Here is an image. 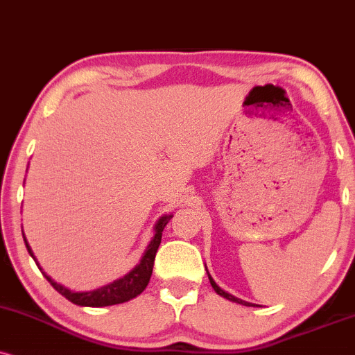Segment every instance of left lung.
<instances>
[{
    "label": "left lung",
    "mask_w": 355,
    "mask_h": 355,
    "mask_svg": "<svg viewBox=\"0 0 355 355\" xmlns=\"http://www.w3.org/2000/svg\"><path fill=\"white\" fill-rule=\"evenodd\" d=\"M207 275H209V271H207ZM209 282H211V284H212V288H214V291L217 293V295H220L222 298H225V300H229V301H234V303H239V304H243V306H253L252 303H248V301H243V300H240V298H235L234 295H230V293H227V291H224L222 290L220 286H217V283L214 282L212 279V277L211 275H209Z\"/></svg>",
    "instance_id": "8db88e82"
}]
</instances>
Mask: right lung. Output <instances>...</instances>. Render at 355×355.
Wrapping results in <instances>:
<instances>
[{
	"mask_svg": "<svg viewBox=\"0 0 355 355\" xmlns=\"http://www.w3.org/2000/svg\"><path fill=\"white\" fill-rule=\"evenodd\" d=\"M171 217H173V216H164L156 222L155 235H153L150 245H148L146 250H144L141 260H139V263L135 266V268L131 270L130 273H126L123 278L115 279V282L110 283V284H105V286L98 288V290L84 291V293L71 291L69 288L62 286V284L55 283L54 279H52L51 277H47V275L42 271L44 277H46L47 282H49L52 286H54L55 291H59L60 295L64 296V298H67L69 301H71V303L78 304V306H89V308H102V306L120 304V303H125V301L137 298L139 293L144 291V288L148 286V283H150V278H151V273H153V265H155L156 252H157V248H159L164 227L169 222ZM23 239H24L26 248H28L29 255L34 258V261H36V265L39 266L36 257H34L33 250H31V247H29L28 240H26V237H24V234H23ZM39 270H42V268H39Z\"/></svg>",
	"mask_w": 355,
	"mask_h": 355,
	"instance_id": "1",
	"label": "right lung"
}]
</instances>
